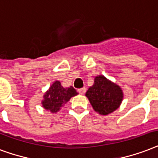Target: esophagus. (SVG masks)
<instances>
[{
  "mask_svg": "<svg viewBox=\"0 0 158 158\" xmlns=\"http://www.w3.org/2000/svg\"><path fill=\"white\" fill-rule=\"evenodd\" d=\"M85 91H86L85 88H81V89H78V92H79L80 94H84Z\"/></svg>",
  "mask_w": 158,
  "mask_h": 158,
  "instance_id": "obj_1",
  "label": "esophagus"
}]
</instances>
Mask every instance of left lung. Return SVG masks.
Wrapping results in <instances>:
<instances>
[{"label":"left lung","instance_id":"left-lung-1","mask_svg":"<svg viewBox=\"0 0 158 158\" xmlns=\"http://www.w3.org/2000/svg\"><path fill=\"white\" fill-rule=\"evenodd\" d=\"M85 95L93 108L101 115H108L115 111L123 98L122 89L103 75L95 77L94 83Z\"/></svg>","mask_w":158,"mask_h":158}]
</instances>
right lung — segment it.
<instances>
[{
  "mask_svg": "<svg viewBox=\"0 0 158 158\" xmlns=\"http://www.w3.org/2000/svg\"><path fill=\"white\" fill-rule=\"evenodd\" d=\"M77 94L78 93L72 86L64 88L60 81H55L44 94V99L41 102L42 106L44 109L51 113H57L61 107Z\"/></svg>",
  "mask_w": 158,
  "mask_h": 158,
  "instance_id": "obj_1",
  "label": "right lung"
}]
</instances>
